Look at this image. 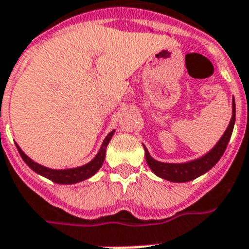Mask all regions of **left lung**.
Wrapping results in <instances>:
<instances>
[{"instance_id":"1","label":"left lung","mask_w":249,"mask_h":249,"mask_svg":"<svg viewBox=\"0 0 249 249\" xmlns=\"http://www.w3.org/2000/svg\"><path fill=\"white\" fill-rule=\"evenodd\" d=\"M234 123H235V102H233V118L230 120L229 126L221 137V139L217 142V144L206 156L187 163H165L153 160L149 156L148 151L144 147L145 161L148 163V166L151 167V170L156 174L157 177L162 178V179L174 181V183H185V181L193 180L202 174L207 173L221 159L226 147H228L231 133H233Z\"/></svg>"}]
</instances>
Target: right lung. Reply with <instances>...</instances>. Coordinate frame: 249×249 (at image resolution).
Instances as JSON below:
<instances>
[{"label":"right lung","mask_w":249,"mask_h":249,"mask_svg":"<svg viewBox=\"0 0 249 249\" xmlns=\"http://www.w3.org/2000/svg\"><path fill=\"white\" fill-rule=\"evenodd\" d=\"M114 135V131H111L107 134V137L105 138L104 143H102V147H101L100 152L97 153V156L90 161L89 163H87L84 166L75 167V169H68V170H52V169H47V167L42 166L39 163L34 162L29 157L26 156L25 153L18 147V151H19L20 156L24 160V162L28 165V166L32 169L33 171H36L37 174L42 175V177L47 178L50 180L54 181L57 184H75L79 181L86 180L88 178H90L92 175L100 170V167L102 166V163L105 161V155H106V147L108 144V142L111 141V137Z\"/></svg>","instance_id":"1"}]
</instances>
